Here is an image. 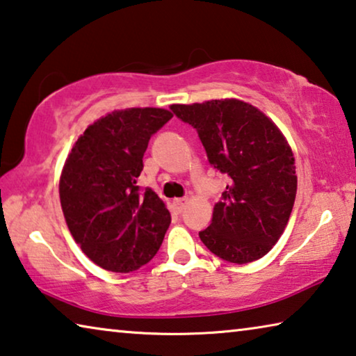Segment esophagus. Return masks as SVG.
<instances>
[{"instance_id": "34e87169", "label": "esophagus", "mask_w": 356, "mask_h": 356, "mask_svg": "<svg viewBox=\"0 0 356 356\" xmlns=\"http://www.w3.org/2000/svg\"><path fill=\"white\" fill-rule=\"evenodd\" d=\"M186 204H188V199H186V197H183V199H173V210L177 213H181Z\"/></svg>"}]
</instances>
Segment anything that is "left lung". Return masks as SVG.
<instances>
[{"label":"left lung","instance_id":"1","mask_svg":"<svg viewBox=\"0 0 356 356\" xmlns=\"http://www.w3.org/2000/svg\"><path fill=\"white\" fill-rule=\"evenodd\" d=\"M170 109L197 130L210 165L227 177L200 240L234 264L262 258L285 231L296 199V167L285 136L258 108L234 98Z\"/></svg>","mask_w":356,"mask_h":356}]
</instances>
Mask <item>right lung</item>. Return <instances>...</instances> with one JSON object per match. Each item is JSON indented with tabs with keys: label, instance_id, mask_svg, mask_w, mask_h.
I'll return each mask as SVG.
<instances>
[{
	"label": "right lung",
	"instance_id": "add662e5",
	"mask_svg": "<svg viewBox=\"0 0 356 356\" xmlns=\"http://www.w3.org/2000/svg\"><path fill=\"white\" fill-rule=\"evenodd\" d=\"M162 108H129L98 119L71 149L60 204L76 243L97 266L134 272L159 251L170 213L136 178L151 136L170 121Z\"/></svg>",
	"mask_w": 356,
	"mask_h": 356
}]
</instances>
